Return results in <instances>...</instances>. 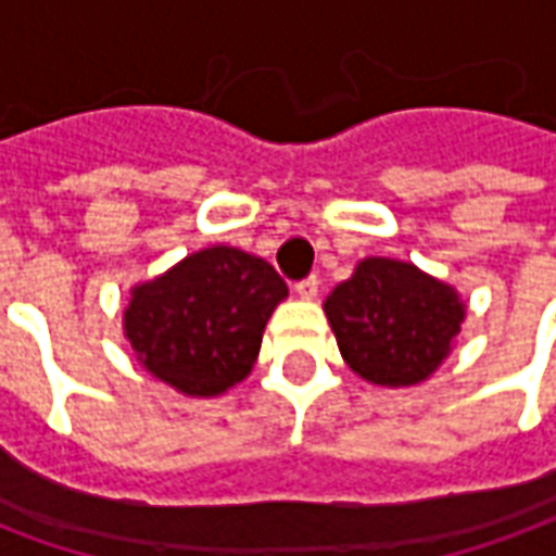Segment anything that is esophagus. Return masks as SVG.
I'll return each instance as SVG.
<instances>
[{
	"label": "esophagus",
	"instance_id": "esophagus-1",
	"mask_svg": "<svg viewBox=\"0 0 556 556\" xmlns=\"http://www.w3.org/2000/svg\"><path fill=\"white\" fill-rule=\"evenodd\" d=\"M294 291H298V294H301L303 301H313L315 294H318V279H315V277L301 279V282H298V286H294Z\"/></svg>",
	"mask_w": 556,
	"mask_h": 556
}]
</instances>
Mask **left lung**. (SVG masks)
<instances>
[{
    "mask_svg": "<svg viewBox=\"0 0 556 556\" xmlns=\"http://www.w3.org/2000/svg\"><path fill=\"white\" fill-rule=\"evenodd\" d=\"M339 351L354 372L384 387L426 381L465 321L450 286L396 258H366L325 301Z\"/></svg>",
    "mask_w": 556,
    "mask_h": 556,
    "instance_id": "1",
    "label": "left lung"
}]
</instances>
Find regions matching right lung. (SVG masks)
<instances>
[{"instance_id":"1","label":"right lung","mask_w":556,"mask_h":556,"mask_svg":"<svg viewBox=\"0 0 556 556\" xmlns=\"http://www.w3.org/2000/svg\"><path fill=\"white\" fill-rule=\"evenodd\" d=\"M289 294L265 258L211 247L134 289L125 333L148 372L184 396H217L253 369L262 333Z\"/></svg>"}]
</instances>
